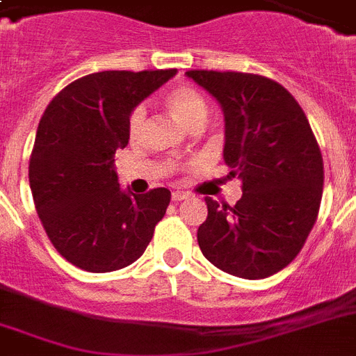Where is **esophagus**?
Wrapping results in <instances>:
<instances>
[{
    "instance_id": "esophagus-1",
    "label": "esophagus",
    "mask_w": 356,
    "mask_h": 356,
    "mask_svg": "<svg viewBox=\"0 0 356 356\" xmlns=\"http://www.w3.org/2000/svg\"><path fill=\"white\" fill-rule=\"evenodd\" d=\"M188 197V194H184V192H181V190H175L172 194V201H175V203H179V201H183Z\"/></svg>"
}]
</instances>
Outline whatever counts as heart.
I'll list each match as a JSON object with an SVG mask.
<instances>
[{
  "label": "heart",
  "instance_id": "1",
  "mask_svg": "<svg viewBox=\"0 0 356 356\" xmlns=\"http://www.w3.org/2000/svg\"><path fill=\"white\" fill-rule=\"evenodd\" d=\"M168 108L175 114V118L186 127L195 129L201 127L207 118V103L200 92L194 90L192 86L179 85L173 86L172 90L168 92L164 97ZM145 127V107L144 105H136L131 111L127 120V131L131 140H138L144 133Z\"/></svg>",
  "mask_w": 356,
  "mask_h": 356
}]
</instances>
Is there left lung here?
I'll list each match as a JSON object with an SVG mask.
<instances>
[{"instance_id": "obj_1", "label": "left lung", "mask_w": 356, "mask_h": 356, "mask_svg": "<svg viewBox=\"0 0 356 356\" xmlns=\"http://www.w3.org/2000/svg\"><path fill=\"white\" fill-rule=\"evenodd\" d=\"M225 118L223 159L242 179L236 205L205 197L197 229L205 259L225 273L264 279L292 262L314 227L323 159L303 108L275 81L242 72L190 70Z\"/></svg>"}]
</instances>
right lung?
<instances>
[{"mask_svg": "<svg viewBox=\"0 0 356 356\" xmlns=\"http://www.w3.org/2000/svg\"><path fill=\"white\" fill-rule=\"evenodd\" d=\"M177 70H111L70 83L38 123L29 184L53 248L81 270L107 273L138 260L170 205L168 188H120L114 155L129 114Z\"/></svg>", "mask_w": 356, "mask_h": 356, "instance_id": "obj_1", "label": "right lung"}]
</instances>
